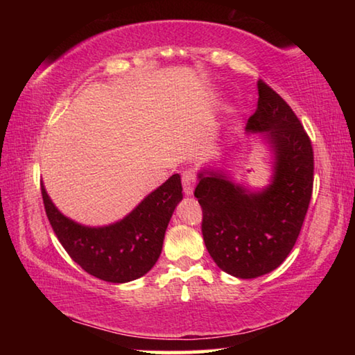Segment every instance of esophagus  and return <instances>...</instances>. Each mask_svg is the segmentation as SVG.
Wrapping results in <instances>:
<instances>
[{
	"instance_id": "obj_1",
	"label": "esophagus",
	"mask_w": 355,
	"mask_h": 355,
	"mask_svg": "<svg viewBox=\"0 0 355 355\" xmlns=\"http://www.w3.org/2000/svg\"><path fill=\"white\" fill-rule=\"evenodd\" d=\"M183 182V192L186 196H191L192 191H194V183H196V173L192 171H184L182 175Z\"/></svg>"
}]
</instances>
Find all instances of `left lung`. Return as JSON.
Returning <instances> with one entry per match:
<instances>
[{
	"instance_id": "obj_1",
	"label": "left lung",
	"mask_w": 355,
	"mask_h": 355,
	"mask_svg": "<svg viewBox=\"0 0 355 355\" xmlns=\"http://www.w3.org/2000/svg\"><path fill=\"white\" fill-rule=\"evenodd\" d=\"M258 105L248 131L266 133L274 153L268 188L249 192L224 173H199L194 196L202 207V235L227 274L255 279L274 271L296 244L313 191V147L280 95L258 80Z\"/></svg>"
}]
</instances>
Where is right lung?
I'll return each instance as SVG.
<instances>
[{
  "label": "right lung",
  "mask_w": 355,
  "mask_h": 355,
  "mask_svg": "<svg viewBox=\"0 0 355 355\" xmlns=\"http://www.w3.org/2000/svg\"><path fill=\"white\" fill-rule=\"evenodd\" d=\"M40 189L46 218L65 252L87 274L111 284L139 279L153 268L163 249L167 224L183 197L182 180L173 173L127 218L106 227H84L65 218L44 186Z\"/></svg>",
  "instance_id": "add662e5"
}]
</instances>
